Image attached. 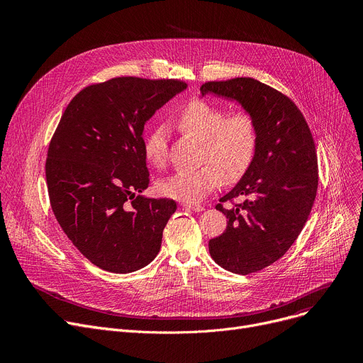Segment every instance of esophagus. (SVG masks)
Returning <instances> with one entry per match:
<instances>
[{
  "label": "esophagus",
  "instance_id": "34e87169",
  "mask_svg": "<svg viewBox=\"0 0 363 363\" xmlns=\"http://www.w3.org/2000/svg\"><path fill=\"white\" fill-rule=\"evenodd\" d=\"M182 208L185 210H189V211H195V213H201L203 211V206L202 205H198V203H188V202H182L181 203Z\"/></svg>",
  "mask_w": 363,
  "mask_h": 363
}]
</instances>
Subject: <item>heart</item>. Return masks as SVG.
Segmentation results:
<instances>
[{"label":"heart","instance_id":"b5f03b06","mask_svg":"<svg viewBox=\"0 0 363 363\" xmlns=\"http://www.w3.org/2000/svg\"><path fill=\"white\" fill-rule=\"evenodd\" d=\"M177 128L202 142L205 165L192 171H179L162 179L160 192L182 202H196L221 185L223 179L233 182L248 169L257 143L252 118L242 111L224 116V111L203 100H192L175 116ZM147 164L164 168L168 157L165 129H153L143 142Z\"/></svg>","mask_w":363,"mask_h":363}]
</instances>
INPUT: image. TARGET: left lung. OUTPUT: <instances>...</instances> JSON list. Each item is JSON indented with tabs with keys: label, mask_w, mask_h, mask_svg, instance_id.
<instances>
[{
	"label": "left lung",
	"mask_w": 363,
	"mask_h": 363,
	"mask_svg": "<svg viewBox=\"0 0 363 363\" xmlns=\"http://www.w3.org/2000/svg\"><path fill=\"white\" fill-rule=\"evenodd\" d=\"M202 97L214 94L238 105L255 125L252 161L220 201L242 196L230 210L225 231L210 240L213 260L235 274H248L277 262L303 230L316 198L318 157L310 129L294 103L251 77L208 82Z\"/></svg>",
	"instance_id": "obj_1"
}]
</instances>
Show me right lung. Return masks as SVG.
Segmentation results:
<instances>
[{
	"instance_id": "add662e5",
	"label": "right lung",
	"mask_w": 363,
	"mask_h": 363,
	"mask_svg": "<svg viewBox=\"0 0 363 363\" xmlns=\"http://www.w3.org/2000/svg\"><path fill=\"white\" fill-rule=\"evenodd\" d=\"M186 84L116 77L77 93L50 142L45 178L51 208L72 242L101 270L126 274L158 255L177 211L147 198L145 123Z\"/></svg>"
}]
</instances>
